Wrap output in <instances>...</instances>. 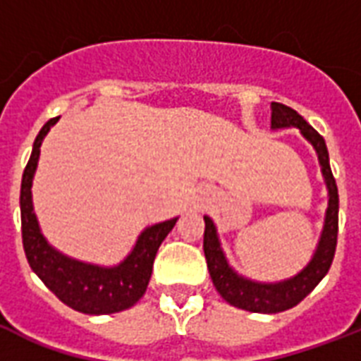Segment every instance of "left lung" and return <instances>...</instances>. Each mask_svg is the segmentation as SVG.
<instances>
[{
	"instance_id": "left-lung-1",
	"label": "left lung",
	"mask_w": 361,
	"mask_h": 361,
	"mask_svg": "<svg viewBox=\"0 0 361 361\" xmlns=\"http://www.w3.org/2000/svg\"><path fill=\"white\" fill-rule=\"evenodd\" d=\"M285 127H298L300 133L313 144L314 152L319 155L320 166H322L326 187H328L324 228H322L319 245L311 262L298 275L290 279L279 281V283H258V281L245 279L228 266L225 252L221 249L214 221L209 219L208 215L204 217V223H206L204 255L208 262L209 277L223 300H226L234 307L245 309L251 313H281L298 305L303 298L313 292L314 286L328 274L334 262V255H336L337 228H339V195H337L336 178L331 174L326 142L296 110H292L286 104L271 103V129H285Z\"/></svg>"
}]
</instances>
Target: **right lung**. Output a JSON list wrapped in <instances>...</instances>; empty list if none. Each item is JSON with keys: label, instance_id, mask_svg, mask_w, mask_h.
Listing matches in <instances>:
<instances>
[{"label": "right lung", "instance_id": "add662e5", "mask_svg": "<svg viewBox=\"0 0 361 361\" xmlns=\"http://www.w3.org/2000/svg\"><path fill=\"white\" fill-rule=\"evenodd\" d=\"M58 120L59 118H52L42 125L33 142V152L22 176L20 217L25 258L31 269L39 275V279L71 309L86 314L120 313L123 309L133 307L144 296L159 245L174 228L178 217L147 226L138 236L133 251L127 255L123 262L112 268L80 262L56 251L41 234L33 214L31 183L41 153L42 138Z\"/></svg>", "mask_w": 361, "mask_h": 361}]
</instances>
